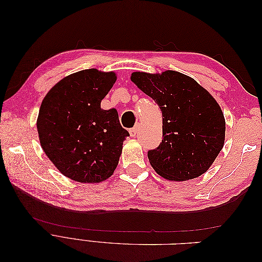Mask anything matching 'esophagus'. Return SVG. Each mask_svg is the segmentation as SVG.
<instances>
[{
  "label": "esophagus",
  "mask_w": 262,
  "mask_h": 262,
  "mask_svg": "<svg viewBox=\"0 0 262 262\" xmlns=\"http://www.w3.org/2000/svg\"><path fill=\"white\" fill-rule=\"evenodd\" d=\"M138 125H136V126H134V128H132L131 130H130V136L132 137V138H134V137H136L137 136V133H138Z\"/></svg>",
  "instance_id": "1"
}]
</instances>
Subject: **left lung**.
<instances>
[{
    "label": "left lung",
    "instance_id": "left-lung-1",
    "mask_svg": "<svg viewBox=\"0 0 262 262\" xmlns=\"http://www.w3.org/2000/svg\"><path fill=\"white\" fill-rule=\"evenodd\" d=\"M131 81L162 110L163 140L148 150L150 166L170 181L201 176L225 141V119L217 101L192 77L177 71L133 72Z\"/></svg>",
    "mask_w": 262,
    "mask_h": 262
}]
</instances>
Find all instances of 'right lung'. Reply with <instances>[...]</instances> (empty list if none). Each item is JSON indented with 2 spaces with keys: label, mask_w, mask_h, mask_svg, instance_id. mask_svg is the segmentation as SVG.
Returning a JSON list of instances; mask_svg holds the SVG:
<instances>
[{
  "label": "right lung",
  "mask_w": 262,
  "mask_h": 262,
  "mask_svg": "<svg viewBox=\"0 0 262 262\" xmlns=\"http://www.w3.org/2000/svg\"><path fill=\"white\" fill-rule=\"evenodd\" d=\"M117 81L115 72L78 71L62 78L45 96L37 118L40 145L66 177L97 184L113 175L129 132L117 110L100 102Z\"/></svg>",
  "instance_id": "right-lung-1"
}]
</instances>
